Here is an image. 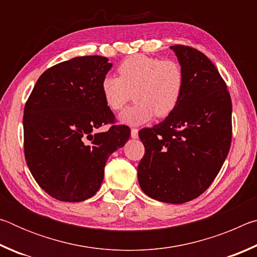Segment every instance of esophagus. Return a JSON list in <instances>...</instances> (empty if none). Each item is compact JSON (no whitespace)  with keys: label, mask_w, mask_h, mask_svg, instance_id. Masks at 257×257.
Wrapping results in <instances>:
<instances>
[{"label":"esophagus","mask_w":257,"mask_h":257,"mask_svg":"<svg viewBox=\"0 0 257 257\" xmlns=\"http://www.w3.org/2000/svg\"><path fill=\"white\" fill-rule=\"evenodd\" d=\"M132 138H137L138 137V129L136 128H132Z\"/></svg>","instance_id":"esophagus-1"}]
</instances>
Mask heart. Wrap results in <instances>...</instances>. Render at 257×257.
I'll list each match as a JSON object with an SVG mask.
<instances>
[{
  "label": "heart",
  "instance_id": "heart-1",
  "mask_svg": "<svg viewBox=\"0 0 257 257\" xmlns=\"http://www.w3.org/2000/svg\"><path fill=\"white\" fill-rule=\"evenodd\" d=\"M119 77L106 75L101 92L106 106L118 112L124 107L135 90L137 103L121 113L120 121L138 125L155 115L165 118L179 105L186 87V75L180 63L145 54L124 59L118 67Z\"/></svg>",
  "mask_w": 257,
  "mask_h": 257
}]
</instances>
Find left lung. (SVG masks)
<instances>
[{
    "label": "left lung",
    "instance_id": "left-lung-1",
    "mask_svg": "<svg viewBox=\"0 0 257 257\" xmlns=\"http://www.w3.org/2000/svg\"><path fill=\"white\" fill-rule=\"evenodd\" d=\"M170 47L185 71V93L163 122L139 130L145 154L137 173L150 197L181 204L202 195L222 167L231 145L232 104L205 54L190 46Z\"/></svg>",
    "mask_w": 257,
    "mask_h": 257
}]
</instances>
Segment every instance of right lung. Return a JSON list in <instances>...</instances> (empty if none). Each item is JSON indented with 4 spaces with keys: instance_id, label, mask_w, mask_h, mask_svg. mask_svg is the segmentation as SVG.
I'll return each mask as SVG.
<instances>
[{
    "instance_id": "obj_1",
    "label": "right lung",
    "mask_w": 257,
    "mask_h": 257,
    "mask_svg": "<svg viewBox=\"0 0 257 257\" xmlns=\"http://www.w3.org/2000/svg\"><path fill=\"white\" fill-rule=\"evenodd\" d=\"M111 67L99 55L55 64L42 73L26 102V162L41 188L59 201L94 196L108 156L130 137L102 96L101 81ZM107 123L112 124L107 132L94 133Z\"/></svg>"
}]
</instances>
